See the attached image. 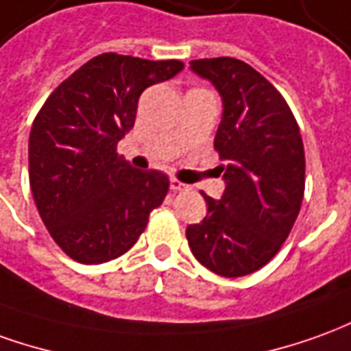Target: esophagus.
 <instances>
[{
    "mask_svg": "<svg viewBox=\"0 0 351 351\" xmlns=\"http://www.w3.org/2000/svg\"><path fill=\"white\" fill-rule=\"evenodd\" d=\"M169 188H171L173 192H182V190H188V186L180 182V180H176V178H171V182H169Z\"/></svg>",
    "mask_w": 351,
    "mask_h": 351,
    "instance_id": "34e87169",
    "label": "esophagus"
}]
</instances>
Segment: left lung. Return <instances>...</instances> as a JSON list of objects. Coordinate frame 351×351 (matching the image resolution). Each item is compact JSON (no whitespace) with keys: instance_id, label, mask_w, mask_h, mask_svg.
<instances>
[{"instance_id":"1","label":"left lung","mask_w":351,"mask_h":351,"mask_svg":"<svg viewBox=\"0 0 351 351\" xmlns=\"http://www.w3.org/2000/svg\"><path fill=\"white\" fill-rule=\"evenodd\" d=\"M222 99L215 150L224 193L205 195L207 217L186 228L193 256L224 278L268 264L295 224L304 197V144L296 119L271 83L243 60H192Z\"/></svg>"}]
</instances>
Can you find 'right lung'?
I'll list each match as a JSON object with an SVG mask.
<instances>
[{"label":"right lung","mask_w":351,"mask_h":351,"mask_svg":"<svg viewBox=\"0 0 351 351\" xmlns=\"http://www.w3.org/2000/svg\"><path fill=\"white\" fill-rule=\"evenodd\" d=\"M180 60L116 53L90 58L45 100L28 141L30 186L58 247L82 264L127 252L169 190L159 171H136L117 142L133 129L142 90L182 72Z\"/></svg>","instance_id":"right-lung-1"}]
</instances>
